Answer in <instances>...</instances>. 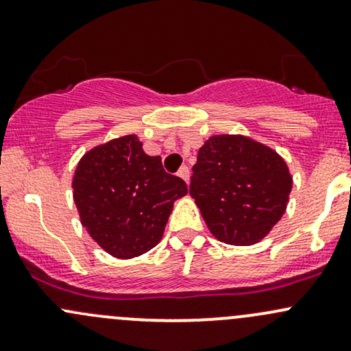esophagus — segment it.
<instances>
[{"label":"esophagus","mask_w":351,"mask_h":351,"mask_svg":"<svg viewBox=\"0 0 351 351\" xmlns=\"http://www.w3.org/2000/svg\"><path fill=\"white\" fill-rule=\"evenodd\" d=\"M178 176L182 180H185L186 183H189V180H190V169H189V166H182V168L178 169Z\"/></svg>","instance_id":"1"}]
</instances>
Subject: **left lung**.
<instances>
[{
    "mask_svg": "<svg viewBox=\"0 0 351 351\" xmlns=\"http://www.w3.org/2000/svg\"><path fill=\"white\" fill-rule=\"evenodd\" d=\"M192 169L190 195L219 241L250 246L284 215L292 176L270 147L243 136H214Z\"/></svg>",
    "mask_w": 351,
    "mask_h": 351,
    "instance_id": "8db88e82",
    "label": "left lung"
}]
</instances>
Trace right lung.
Returning a JSON list of instances; mask_svg holds the SVG:
<instances>
[{"mask_svg":"<svg viewBox=\"0 0 351 351\" xmlns=\"http://www.w3.org/2000/svg\"><path fill=\"white\" fill-rule=\"evenodd\" d=\"M74 204L88 234L115 258H134L162 238L173 202L186 195L182 178L147 156L137 136L93 147L77 162Z\"/></svg>","mask_w":351,"mask_h":351,"instance_id":"right-lung-1","label":"right lung"}]
</instances>
